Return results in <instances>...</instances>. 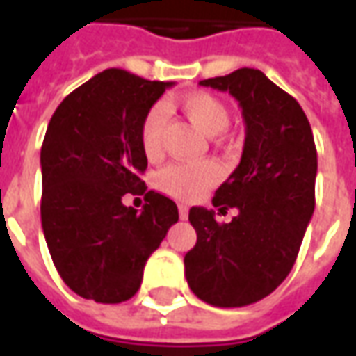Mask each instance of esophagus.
I'll list each match as a JSON object with an SVG mask.
<instances>
[{"instance_id":"obj_1","label":"esophagus","mask_w":356,"mask_h":356,"mask_svg":"<svg viewBox=\"0 0 356 356\" xmlns=\"http://www.w3.org/2000/svg\"><path fill=\"white\" fill-rule=\"evenodd\" d=\"M186 216H188V208H186L185 204H179V217L186 219Z\"/></svg>"}]
</instances>
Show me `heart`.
Here are the masks:
<instances>
[{
  "instance_id": "heart-1",
  "label": "heart",
  "mask_w": 356,
  "mask_h": 356,
  "mask_svg": "<svg viewBox=\"0 0 356 356\" xmlns=\"http://www.w3.org/2000/svg\"><path fill=\"white\" fill-rule=\"evenodd\" d=\"M179 106L191 118V122L209 137L223 133L231 124V114L225 106V102L217 99L216 95L206 93V91L183 95L179 99ZM165 122H168V108L163 104L150 106L140 122V150L150 160L162 152ZM217 179H219L217 163L206 160V162L196 163H170L158 173L156 183L163 193L173 198L193 200L202 193H206Z\"/></svg>"
}]
</instances>
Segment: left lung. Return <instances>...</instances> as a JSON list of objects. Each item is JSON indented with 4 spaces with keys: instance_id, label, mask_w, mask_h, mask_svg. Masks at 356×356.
<instances>
[{
    "instance_id": "obj_1",
    "label": "left lung",
    "mask_w": 356,
    "mask_h": 356,
    "mask_svg": "<svg viewBox=\"0 0 356 356\" xmlns=\"http://www.w3.org/2000/svg\"><path fill=\"white\" fill-rule=\"evenodd\" d=\"M240 102L246 140L238 168L213 206L238 209L217 223L213 209L191 208L196 244L185 255L186 282L213 307H246L282 284L298 259L314 211L316 147L299 102L261 70L238 68L202 80Z\"/></svg>"
}]
</instances>
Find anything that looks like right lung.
<instances>
[{
  "label": "right lung",
  "mask_w": 356,
  "mask_h": 356,
  "mask_svg": "<svg viewBox=\"0 0 356 356\" xmlns=\"http://www.w3.org/2000/svg\"><path fill=\"white\" fill-rule=\"evenodd\" d=\"M171 81L108 68L66 95L42 145V227L65 284L97 303H122L140 288L145 263L179 221L175 202L154 191L143 211L140 122Z\"/></svg>",
  "instance_id": "1"
}]
</instances>
